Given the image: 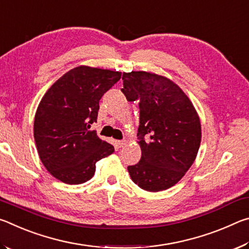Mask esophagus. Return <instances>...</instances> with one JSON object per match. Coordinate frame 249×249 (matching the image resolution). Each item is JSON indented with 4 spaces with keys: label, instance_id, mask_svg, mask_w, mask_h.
<instances>
[{
    "label": "esophagus",
    "instance_id": "34e87169",
    "mask_svg": "<svg viewBox=\"0 0 249 249\" xmlns=\"http://www.w3.org/2000/svg\"><path fill=\"white\" fill-rule=\"evenodd\" d=\"M117 145H119L120 147H124V146L127 145V141H126V140L119 141V142H117Z\"/></svg>",
    "mask_w": 249,
    "mask_h": 249
}]
</instances>
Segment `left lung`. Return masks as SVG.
Returning a JSON list of instances; mask_svg holds the SVG:
<instances>
[{
	"label": "left lung",
	"instance_id": "obj_1",
	"mask_svg": "<svg viewBox=\"0 0 249 249\" xmlns=\"http://www.w3.org/2000/svg\"><path fill=\"white\" fill-rule=\"evenodd\" d=\"M123 92L138 101V144L142 158L128 166L132 180L146 191L167 190L182 178L196 157L201 142L199 116L184 92L162 75L123 73Z\"/></svg>",
	"mask_w": 249,
	"mask_h": 249
}]
</instances>
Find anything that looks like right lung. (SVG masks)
<instances>
[{
    "instance_id": "add662e5",
    "label": "right lung",
    "mask_w": 249,
    "mask_h": 249,
    "mask_svg": "<svg viewBox=\"0 0 249 249\" xmlns=\"http://www.w3.org/2000/svg\"><path fill=\"white\" fill-rule=\"evenodd\" d=\"M122 73L80 66L71 69L46 92L34 122L39 158L50 175L67 184L90 180L95 162L114 151L89 130L98 120L99 102Z\"/></svg>"
}]
</instances>
